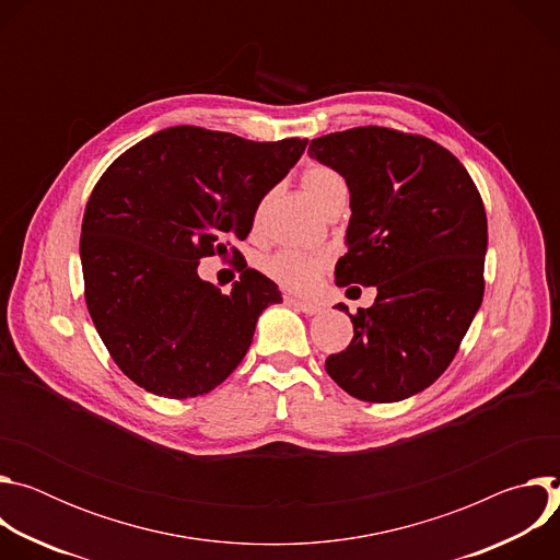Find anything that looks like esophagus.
Masks as SVG:
<instances>
[{"label": "esophagus", "mask_w": 560, "mask_h": 560, "mask_svg": "<svg viewBox=\"0 0 560 560\" xmlns=\"http://www.w3.org/2000/svg\"><path fill=\"white\" fill-rule=\"evenodd\" d=\"M285 303L288 305H292V307H296V310H301L303 314H318L322 312L324 307H322V303H314V301H305V299H294V296H285Z\"/></svg>", "instance_id": "esophagus-1"}]
</instances>
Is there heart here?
Here are the masks:
<instances>
[{
	"label": "heart",
	"mask_w": 560,
	"mask_h": 560,
	"mask_svg": "<svg viewBox=\"0 0 560 560\" xmlns=\"http://www.w3.org/2000/svg\"><path fill=\"white\" fill-rule=\"evenodd\" d=\"M301 186H303L305 195L318 208H324V203L330 197L346 190V182L337 171H332L328 166H318V164L303 171ZM259 214H261V210L257 212L255 225L259 221ZM328 266H330L328 255L303 253V250H294V248H281V250H275L259 259V270L275 283H279L281 288L292 290V292L312 290L316 285V281L322 279V275L328 270Z\"/></svg>",
	"instance_id": "1"
}]
</instances>
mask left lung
Instances as JSON below:
<instances>
[{
    "instance_id": "left-lung-1",
    "label": "left lung",
    "mask_w": 560,
    "mask_h": 560,
    "mask_svg": "<svg viewBox=\"0 0 560 560\" xmlns=\"http://www.w3.org/2000/svg\"><path fill=\"white\" fill-rule=\"evenodd\" d=\"M307 152L350 188L337 285L376 288L357 314L337 305L354 337L326 370L361 401H404L447 370L481 307L483 199L458 159L421 135L359 126L312 139Z\"/></svg>"
}]
</instances>
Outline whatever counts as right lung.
<instances>
[{
  "instance_id": "right-lung-1",
  "label": "right lung",
  "mask_w": 560,
  "mask_h": 560,
  "mask_svg": "<svg viewBox=\"0 0 560 560\" xmlns=\"http://www.w3.org/2000/svg\"><path fill=\"white\" fill-rule=\"evenodd\" d=\"M305 139L250 141L197 126L159 130L119 154L84 212L86 305L119 370L145 392L201 396L246 357L259 314L281 303L248 268L223 294L203 257H242L261 199L290 173Z\"/></svg>"
}]
</instances>
